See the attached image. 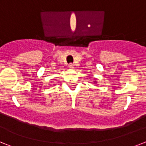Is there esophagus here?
<instances>
[{
    "label": "esophagus",
    "mask_w": 146,
    "mask_h": 146,
    "mask_svg": "<svg viewBox=\"0 0 146 146\" xmlns=\"http://www.w3.org/2000/svg\"><path fill=\"white\" fill-rule=\"evenodd\" d=\"M73 66H74V65H73V64H69V68H70V69H72V68H73Z\"/></svg>",
    "instance_id": "obj_1"
}]
</instances>
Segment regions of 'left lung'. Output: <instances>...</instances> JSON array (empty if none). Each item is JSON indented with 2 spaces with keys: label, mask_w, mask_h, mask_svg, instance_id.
Segmentation results:
<instances>
[{
  "label": "left lung",
  "mask_w": 146,
  "mask_h": 146,
  "mask_svg": "<svg viewBox=\"0 0 146 146\" xmlns=\"http://www.w3.org/2000/svg\"><path fill=\"white\" fill-rule=\"evenodd\" d=\"M96 82H97V81H96V80L94 81V83H96Z\"/></svg>",
  "instance_id": "obj_1"
}]
</instances>
